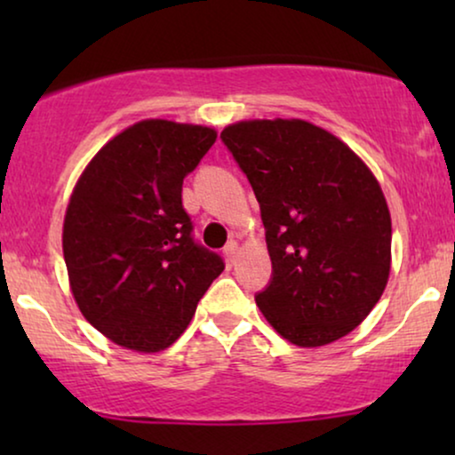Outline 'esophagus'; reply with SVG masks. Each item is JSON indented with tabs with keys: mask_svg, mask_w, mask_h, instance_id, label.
Instances as JSON below:
<instances>
[{
	"mask_svg": "<svg viewBox=\"0 0 455 455\" xmlns=\"http://www.w3.org/2000/svg\"><path fill=\"white\" fill-rule=\"evenodd\" d=\"M223 254H226V260H228V265H234L235 263V259H238V254H240V246H238V242H229V244L223 248Z\"/></svg>",
	"mask_w": 455,
	"mask_h": 455,
	"instance_id": "esophagus-1",
	"label": "esophagus"
}]
</instances>
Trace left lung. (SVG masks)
<instances>
[{
	"instance_id": "8db88e82",
	"label": "left lung",
	"mask_w": 455,
	"mask_h": 455,
	"mask_svg": "<svg viewBox=\"0 0 455 455\" xmlns=\"http://www.w3.org/2000/svg\"><path fill=\"white\" fill-rule=\"evenodd\" d=\"M221 139L260 204L273 265L257 307L300 347L344 338L383 296L391 215L369 165L307 120H242Z\"/></svg>"
}]
</instances>
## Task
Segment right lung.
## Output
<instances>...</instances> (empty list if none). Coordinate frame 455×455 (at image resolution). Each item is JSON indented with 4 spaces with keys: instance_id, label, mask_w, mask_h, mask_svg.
I'll return each mask as SVG.
<instances>
[{
    "instance_id": "obj_1",
    "label": "right lung",
    "mask_w": 455,
    "mask_h": 455,
    "mask_svg": "<svg viewBox=\"0 0 455 455\" xmlns=\"http://www.w3.org/2000/svg\"><path fill=\"white\" fill-rule=\"evenodd\" d=\"M217 130L172 120L136 122L99 148L74 186L61 248L80 313L114 344L170 347L223 271L195 244L182 182Z\"/></svg>"
}]
</instances>
